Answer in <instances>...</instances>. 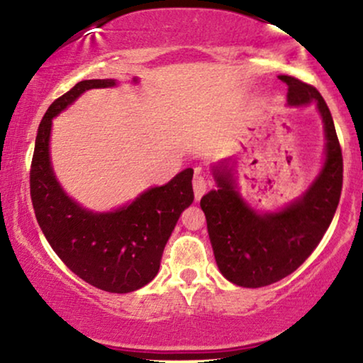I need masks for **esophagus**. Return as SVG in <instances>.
<instances>
[{"label": "esophagus", "instance_id": "1", "mask_svg": "<svg viewBox=\"0 0 363 363\" xmlns=\"http://www.w3.org/2000/svg\"><path fill=\"white\" fill-rule=\"evenodd\" d=\"M206 188H208V180L201 175L200 170H196L195 178H193V191H195L196 200H200V198L203 196V193L206 191Z\"/></svg>", "mask_w": 363, "mask_h": 363}]
</instances>
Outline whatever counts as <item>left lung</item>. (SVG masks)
<instances>
[{
	"label": "left lung",
	"instance_id": "1",
	"mask_svg": "<svg viewBox=\"0 0 363 363\" xmlns=\"http://www.w3.org/2000/svg\"><path fill=\"white\" fill-rule=\"evenodd\" d=\"M287 86V102H315L327 138L320 175L299 200L277 213L259 215L236 191L231 170H215L218 190L201 198L208 235L221 274L241 287H262L294 272L319 245L330 226L344 180L342 148L330 111L319 91L292 76H279Z\"/></svg>",
	"mask_w": 363,
	"mask_h": 363
}]
</instances>
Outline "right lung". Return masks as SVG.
Instances as JSON below:
<instances>
[{
    "label": "right lung",
    "mask_w": 363,
    "mask_h": 363,
    "mask_svg": "<svg viewBox=\"0 0 363 363\" xmlns=\"http://www.w3.org/2000/svg\"><path fill=\"white\" fill-rule=\"evenodd\" d=\"M111 86L113 79L81 81L49 106L38 128L29 188L39 228L64 264L94 287L125 294L157 276L168 238L195 195L191 168L111 213L84 210L62 191L49 160L52 117L89 89Z\"/></svg>",
    "instance_id": "right-lung-1"
}]
</instances>
